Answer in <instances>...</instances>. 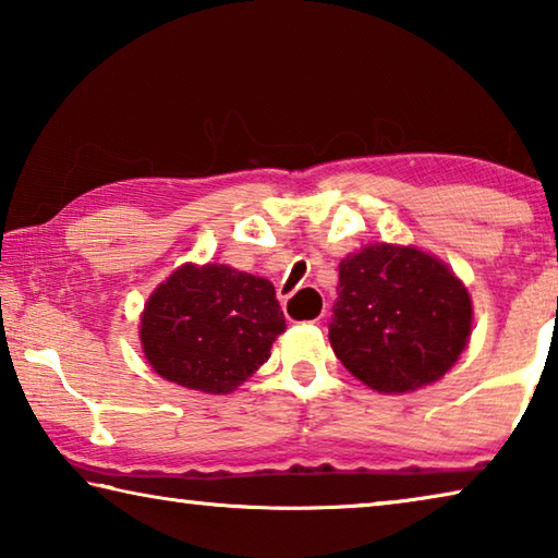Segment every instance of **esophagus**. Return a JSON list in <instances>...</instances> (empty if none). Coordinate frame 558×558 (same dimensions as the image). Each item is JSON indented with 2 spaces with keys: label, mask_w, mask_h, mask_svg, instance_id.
Returning a JSON list of instances; mask_svg holds the SVG:
<instances>
[{
  "label": "esophagus",
  "mask_w": 558,
  "mask_h": 558,
  "mask_svg": "<svg viewBox=\"0 0 558 558\" xmlns=\"http://www.w3.org/2000/svg\"><path fill=\"white\" fill-rule=\"evenodd\" d=\"M323 313H325V310H319V315H317L315 319H319V317H323Z\"/></svg>",
  "instance_id": "esophagus-1"
}]
</instances>
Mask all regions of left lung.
Returning <instances> with one entry per match:
<instances>
[{"mask_svg":"<svg viewBox=\"0 0 558 558\" xmlns=\"http://www.w3.org/2000/svg\"><path fill=\"white\" fill-rule=\"evenodd\" d=\"M329 344L359 381L409 393L438 381L472 329L468 288L413 245L372 243L339 263Z\"/></svg>","mask_w":558,"mask_h":558,"instance_id":"8db88e82","label":"left lung"}]
</instances>
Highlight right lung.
Here are the masks:
<instances>
[{"label":"right lung","instance_id":"1","mask_svg":"<svg viewBox=\"0 0 558 558\" xmlns=\"http://www.w3.org/2000/svg\"><path fill=\"white\" fill-rule=\"evenodd\" d=\"M286 332L276 288L219 263L177 268L140 317V342L167 381L202 393H231L268 362Z\"/></svg>","mask_w":558,"mask_h":558}]
</instances>
